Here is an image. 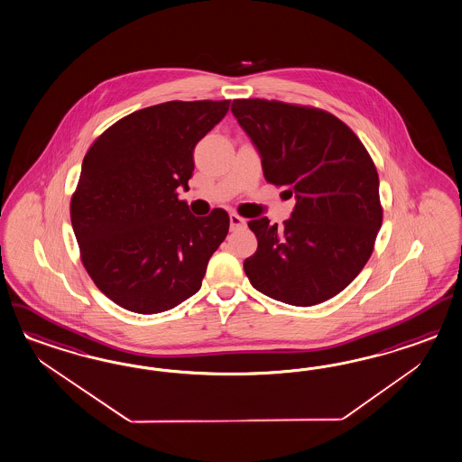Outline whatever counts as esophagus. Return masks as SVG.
Segmentation results:
<instances>
[{"instance_id": "obj_1", "label": "esophagus", "mask_w": 462, "mask_h": 462, "mask_svg": "<svg viewBox=\"0 0 462 462\" xmlns=\"http://www.w3.org/2000/svg\"><path fill=\"white\" fill-rule=\"evenodd\" d=\"M242 226H245V218H242L237 213H230V228L237 230V228H242Z\"/></svg>"}]
</instances>
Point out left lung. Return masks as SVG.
Segmentation results:
<instances>
[{"label": "left lung", "mask_w": 462, "mask_h": 462, "mask_svg": "<svg viewBox=\"0 0 462 462\" xmlns=\"http://www.w3.org/2000/svg\"><path fill=\"white\" fill-rule=\"evenodd\" d=\"M232 113L261 154L267 182L294 195L291 218L249 222L257 251L244 263L252 286L311 307L346 290L369 261L383 208L376 166L332 113L276 99H234Z\"/></svg>", "instance_id": "1"}]
</instances>
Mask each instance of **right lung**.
Here are the masks:
<instances>
[{
	"label": "right lung",
	"instance_id": "right-lung-1",
	"mask_svg": "<svg viewBox=\"0 0 462 462\" xmlns=\"http://www.w3.org/2000/svg\"><path fill=\"white\" fill-rule=\"evenodd\" d=\"M228 106L168 101L130 113L84 155L70 222L89 278L118 307L161 313L201 288L230 218L222 208L191 215L178 191L189 189L196 143Z\"/></svg>",
	"mask_w": 462,
	"mask_h": 462
}]
</instances>
